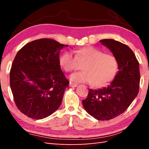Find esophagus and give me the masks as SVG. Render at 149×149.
<instances>
[{
    "label": "esophagus",
    "instance_id": "esophagus-1",
    "mask_svg": "<svg viewBox=\"0 0 149 149\" xmlns=\"http://www.w3.org/2000/svg\"><path fill=\"white\" fill-rule=\"evenodd\" d=\"M69 86H70V87H77V84H75V83H72V82H70V84H69Z\"/></svg>",
    "mask_w": 149,
    "mask_h": 149
}]
</instances>
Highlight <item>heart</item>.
Masks as SVG:
<instances>
[{"instance_id": "1", "label": "heart", "mask_w": 149, "mask_h": 149, "mask_svg": "<svg viewBox=\"0 0 149 149\" xmlns=\"http://www.w3.org/2000/svg\"><path fill=\"white\" fill-rule=\"evenodd\" d=\"M63 53L59 58V64L64 70L69 72L78 68L79 61L86 62L83 71L70 75L74 83H92L95 86H104L111 81L118 70V63L115 56L107 54L93 47Z\"/></svg>"}]
</instances>
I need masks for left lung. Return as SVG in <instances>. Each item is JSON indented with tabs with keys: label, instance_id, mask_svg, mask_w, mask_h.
<instances>
[{
	"label": "left lung",
	"instance_id": "obj_1",
	"mask_svg": "<svg viewBox=\"0 0 149 149\" xmlns=\"http://www.w3.org/2000/svg\"><path fill=\"white\" fill-rule=\"evenodd\" d=\"M108 48L118 63V71L106 86L89 90L83 100L86 112L98 120H109L121 115L138 95L140 81L139 63L129 47L113 39L99 41Z\"/></svg>",
	"mask_w": 149,
	"mask_h": 149
}]
</instances>
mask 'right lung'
<instances>
[{"mask_svg":"<svg viewBox=\"0 0 149 149\" xmlns=\"http://www.w3.org/2000/svg\"><path fill=\"white\" fill-rule=\"evenodd\" d=\"M68 45L49 38L27 43L16 55L10 71V86L18 109L40 120L61 105L69 82L61 70L59 54Z\"/></svg>","mask_w":149,"mask_h":149,"instance_id":"right-lung-1","label":"right lung"}]
</instances>
